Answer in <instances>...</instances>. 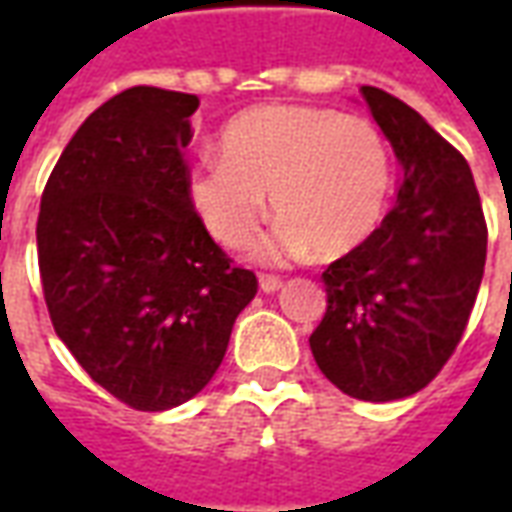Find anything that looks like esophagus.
I'll list each match as a JSON object with an SVG mask.
<instances>
[{"mask_svg":"<svg viewBox=\"0 0 512 512\" xmlns=\"http://www.w3.org/2000/svg\"><path fill=\"white\" fill-rule=\"evenodd\" d=\"M279 288H282V279L279 277H271V274H263V277H260V290H263V293H277Z\"/></svg>","mask_w":512,"mask_h":512,"instance_id":"1","label":"esophagus"}]
</instances>
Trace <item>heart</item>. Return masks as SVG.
<instances>
[{
	"label": "heart",
	"instance_id": "b5f03b06",
	"mask_svg": "<svg viewBox=\"0 0 512 512\" xmlns=\"http://www.w3.org/2000/svg\"><path fill=\"white\" fill-rule=\"evenodd\" d=\"M392 180V153L370 120L326 106L266 104L222 128L219 156L189 169L186 194L202 227L227 249L255 238L271 194L282 219L255 246L257 260L310 252L334 260L381 227Z\"/></svg>",
	"mask_w": 512,
	"mask_h": 512
}]
</instances>
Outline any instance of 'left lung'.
<instances>
[{"label":"left lung","instance_id":"1","mask_svg":"<svg viewBox=\"0 0 512 512\" xmlns=\"http://www.w3.org/2000/svg\"><path fill=\"white\" fill-rule=\"evenodd\" d=\"M362 98L395 150L397 202L365 244L323 271L310 348L340 392L389 403L428 386L461 340L485 268L472 169L425 117L378 87Z\"/></svg>","mask_w":512,"mask_h":512}]
</instances>
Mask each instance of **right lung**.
Here are the masks:
<instances>
[{
  "label": "right lung",
  "instance_id": "right-lung-1",
  "mask_svg": "<svg viewBox=\"0 0 512 512\" xmlns=\"http://www.w3.org/2000/svg\"><path fill=\"white\" fill-rule=\"evenodd\" d=\"M197 95L131 87L84 120L51 172L38 263L54 332L136 411H167L219 370L257 279L191 211L183 147Z\"/></svg>",
  "mask_w": 512,
  "mask_h": 512
}]
</instances>
